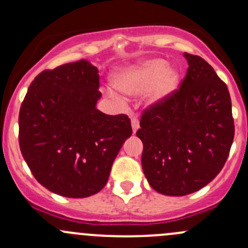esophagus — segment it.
<instances>
[{
  "mask_svg": "<svg viewBox=\"0 0 248 248\" xmlns=\"http://www.w3.org/2000/svg\"><path fill=\"white\" fill-rule=\"evenodd\" d=\"M131 122H132V129H133V132H134V133H136V132L138 131L139 127H140V126H139V120H138V117L133 116V117H132Z\"/></svg>",
  "mask_w": 248,
  "mask_h": 248,
  "instance_id": "1",
  "label": "esophagus"
}]
</instances>
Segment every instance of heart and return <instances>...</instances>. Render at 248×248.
I'll use <instances>...</instances> for the list:
<instances>
[{
	"instance_id": "1",
	"label": "heart",
	"mask_w": 248,
	"mask_h": 248,
	"mask_svg": "<svg viewBox=\"0 0 248 248\" xmlns=\"http://www.w3.org/2000/svg\"><path fill=\"white\" fill-rule=\"evenodd\" d=\"M179 73L168 68V62L162 59H152L137 66L120 72L115 77V85L127 94H137L152 84L147 93L150 103L166 98L179 84Z\"/></svg>"
}]
</instances>
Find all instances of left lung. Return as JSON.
<instances>
[{
    "label": "left lung",
    "instance_id": "left-lung-1",
    "mask_svg": "<svg viewBox=\"0 0 248 248\" xmlns=\"http://www.w3.org/2000/svg\"><path fill=\"white\" fill-rule=\"evenodd\" d=\"M179 89L141 112L142 171L158 193L180 197L199 191L226 164L234 140L232 99L226 82L197 55Z\"/></svg>",
    "mask_w": 248,
    "mask_h": 248
}]
</instances>
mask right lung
<instances>
[{
    "label": "right lung",
    "mask_w": 248,
    "mask_h": 248,
    "mask_svg": "<svg viewBox=\"0 0 248 248\" xmlns=\"http://www.w3.org/2000/svg\"><path fill=\"white\" fill-rule=\"evenodd\" d=\"M98 87L97 67L80 60L41 72L20 107L22 157L37 181L62 197L98 193L132 134L127 115L96 108Z\"/></svg>",
    "instance_id": "add662e5"
}]
</instances>
